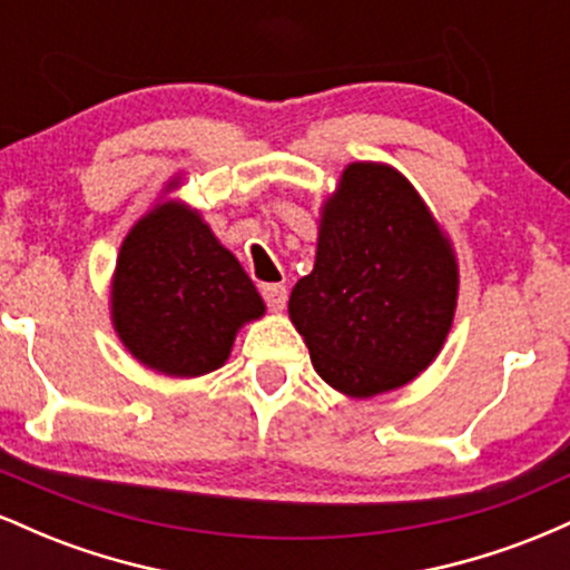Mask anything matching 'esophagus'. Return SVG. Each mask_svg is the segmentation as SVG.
I'll list each match as a JSON object with an SVG mask.
<instances>
[{
    "label": "esophagus",
    "instance_id": "34e87169",
    "mask_svg": "<svg viewBox=\"0 0 570 570\" xmlns=\"http://www.w3.org/2000/svg\"><path fill=\"white\" fill-rule=\"evenodd\" d=\"M259 292H263L265 303L271 311H284V305H286V286L284 284H263L259 286Z\"/></svg>",
    "mask_w": 570,
    "mask_h": 570
}]
</instances>
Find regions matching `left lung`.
Segmentation results:
<instances>
[{"mask_svg":"<svg viewBox=\"0 0 570 570\" xmlns=\"http://www.w3.org/2000/svg\"><path fill=\"white\" fill-rule=\"evenodd\" d=\"M455 297V257L410 181L375 163L345 168L313 273L289 297L318 375L348 396L410 383L440 353Z\"/></svg>","mask_w":570,"mask_h":570,"instance_id":"obj_1","label":"left lung"}]
</instances>
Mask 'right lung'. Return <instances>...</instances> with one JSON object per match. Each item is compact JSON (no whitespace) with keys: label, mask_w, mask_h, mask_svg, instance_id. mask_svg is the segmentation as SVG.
I'll use <instances>...</instances> for the list:
<instances>
[{"label":"right lung","mask_w":570,"mask_h":570,"mask_svg":"<svg viewBox=\"0 0 570 570\" xmlns=\"http://www.w3.org/2000/svg\"><path fill=\"white\" fill-rule=\"evenodd\" d=\"M263 297L208 225L179 203L149 212L122 240L112 284L115 330L147 367L174 377L217 370Z\"/></svg>","instance_id":"obj_1"}]
</instances>
